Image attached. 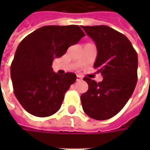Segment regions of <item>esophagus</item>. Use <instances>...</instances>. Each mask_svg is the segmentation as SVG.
Here are the masks:
<instances>
[{"label":"esophagus","instance_id":"34e87169","mask_svg":"<svg viewBox=\"0 0 150 150\" xmlns=\"http://www.w3.org/2000/svg\"><path fill=\"white\" fill-rule=\"evenodd\" d=\"M83 78H82V77H80V76H77V81L78 82H79V81H81Z\"/></svg>","mask_w":150,"mask_h":150}]
</instances>
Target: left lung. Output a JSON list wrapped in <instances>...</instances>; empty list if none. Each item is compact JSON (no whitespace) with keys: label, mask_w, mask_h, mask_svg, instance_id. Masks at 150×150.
Instances as JSON below:
<instances>
[{"label":"left lung","mask_w":150,"mask_h":150,"mask_svg":"<svg viewBox=\"0 0 150 150\" xmlns=\"http://www.w3.org/2000/svg\"><path fill=\"white\" fill-rule=\"evenodd\" d=\"M96 44L93 66L103 81L84 78L88 90L82 94L85 113L97 120L112 118L127 103L138 81V54L124 34L108 26H82Z\"/></svg>","instance_id":"left-lung-1"}]
</instances>
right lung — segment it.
I'll return each mask as SVG.
<instances>
[{
	"instance_id": "obj_1",
	"label": "right lung",
	"mask_w": 150,
	"mask_h": 150,
	"mask_svg": "<svg viewBox=\"0 0 150 150\" xmlns=\"http://www.w3.org/2000/svg\"><path fill=\"white\" fill-rule=\"evenodd\" d=\"M84 36L77 25L45 26L21 42L11 65V78L15 96L26 111L43 118L60 109L77 76L55 73L52 62Z\"/></svg>"
}]
</instances>
